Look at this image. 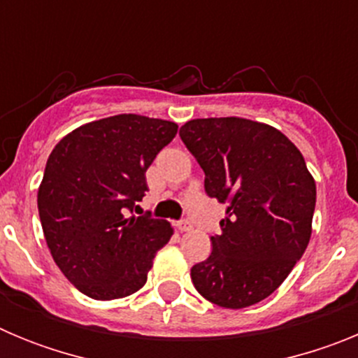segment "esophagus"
<instances>
[{"label":"esophagus","instance_id":"1","mask_svg":"<svg viewBox=\"0 0 358 358\" xmlns=\"http://www.w3.org/2000/svg\"><path fill=\"white\" fill-rule=\"evenodd\" d=\"M176 226H177V229H179V231H192V229H194V224L189 222V220H179Z\"/></svg>","mask_w":358,"mask_h":358}]
</instances>
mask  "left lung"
Instances as JSON below:
<instances>
[{
	"mask_svg": "<svg viewBox=\"0 0 358 358\" xmlns=\"http://www.w3.org/2000/svg\"><path fill=\"white\" fill-rule=\"evenodd\" d=\"M204 189L226 202L213 251L192 267L195 289L224 308L260 303L285 281L312 235L315 181L301 152L278 129L252 120L199 118L179 131Z\"/></svg>",
	"mask_w": 358,
	"mask_h": 358,
	"instance_id": "1",
	"label": "left lung"
}]
</instances>
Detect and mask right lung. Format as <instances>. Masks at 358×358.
Here are the masks:
<instances>
[{
  "instance_id": "right-lung-1",
  "label": "right lung",
  "mask_w": 358,
  "mask_h": 358,
  "mask_svg": "<svg viewBox=\"0 0 358 358\" xmlns=\"http://www.w3.org/2000/svg\"><path fill=\"white\" fill-rule=\"evenodd\" d=\"M177 123L118 115L85 123L52 150L37 194L53 260L82 294L109 301L147 283L173 229L150 213L127 217L148 189L145 172Z\"/></svg>"
}]
</instances>
